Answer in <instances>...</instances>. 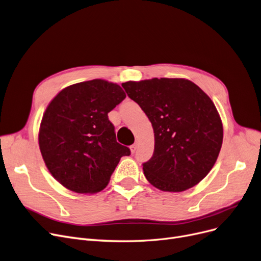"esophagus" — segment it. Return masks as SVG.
Returning a JSON list of instances; mask_svg holds the SVG:
<instances>
[{
	"label": "esophagus",
	"instance_id": "esophagus-1",
	"mask_svg": "<svg viewBox=\"0 0 261 261\" xmlns=\"http://www.w3.org/2000/svg\"><path fill=\"white\" fill-rule=\"evenodd\" d=\"M137 147H138V142H135L134 144H132V145L129 146L130 152H132V153H135L136 150H137Z\"/></svg>",
	"mask_w": 261,
	"mask_h": 261
}]
</instances>
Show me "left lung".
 <instances>
[{"instance_id":"1","label":"left lung","mask_w":261,"mask_h":261,"mask_svg":"<svg viewBox=\"0 0 261 261\" xmlns=\"http://www.w3.org/2000/svg\"><path fill=\"white\" fill-rule=\"evenodd\" d=\"M122 87L154 129V153L142 165L146 179L169 192L200 182L216 164L223 141L222 121L210 97L184 79L126 82Z\"/></svg>"}]
</instances>
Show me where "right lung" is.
Here are the masks:
<instances>
[{"label": "right lung", "instance_id": "1", "mask_svg": "<svg viewBox=\"0 0 261 261\" xmlns=\"http://www.w3.org/2000/svg\"><path fill=\"white\" fill-rule=\"evenodd\" d=\"M126 94L117 84L92 80L67 87L48 104L39 130L46 168L67 189L103 190L122 156L130 150L117 142L108 113Z\"/></svg>", "mask_w": 261, "mask_h": 261}]
</instances>
